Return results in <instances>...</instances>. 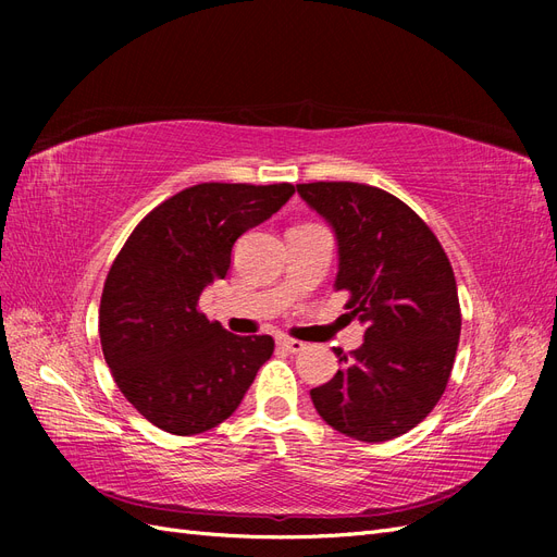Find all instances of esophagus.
<instances>
[{"label":"esophagus","mask_w":557,"mask_h":557,"mask_svg":"<svg viewBox=\"0 0 557 557\" xmlns=\"http://www.w3.org/2000/svg\"><path fill=\"white\" fill-rule=\"evenodd\" d=\"M278 346L285 348L288 352H301V350L307 348V344H301L297 339H285V336H283V339H278Z\"/></svg>","instance_id":"1"}]
</instances>
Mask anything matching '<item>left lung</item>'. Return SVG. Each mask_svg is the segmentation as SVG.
Instances as JSON below:
<instances>
[{
	"label": "left lung",
	"instance_id": "8db88e82",
	"mask_svg": "<svg viewBox=\"0 0 557 557\" xmlns=\"http://www.w3.org/2000/svg\"><path fill=\"white\" fill-rule=\"evenodd\" d=\"M299 197L332 227L334 290L364 325V342L311 391L330 428L358 442L407 434L442 399L460 339L453 267L432 230L401 199L348 181L299 183Z\"/></svg>",
	"mask_w": 557,
	"mask_h": 557
}]
</instances>
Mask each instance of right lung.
I'll use <instances>...</instances> for the list:
<instances>
[{
	"mask_svg": "<svg viewBox=\"0 0 557 557\" xmlns=\"http://www.w3.org/2000/svg\"><path fill=\"white\" fill-rule=\"evenodd\" d=\"M290 183H199L134 227L104 283L99 339L115 385L146 420L190 436L221 425L242 404L272 336H237L199 313L225 278L232 246L293 197Z\"/></svg>",
	"mask_w": 557,
	"mask_h": 557,
	"instance_id": "right-lung-1",
	"label": "right lung"
}]
</instances>
